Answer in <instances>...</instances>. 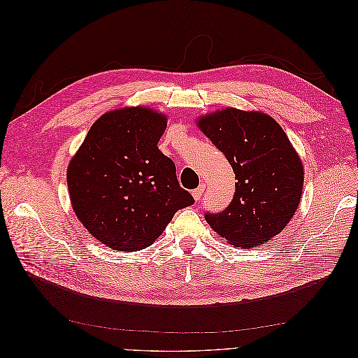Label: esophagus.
Returning <instances> with one entry per match:
<instances>
[{
    "label": "esophagus",
    "mask_w": 358,
    "mask_h": 358,
    "mask_svg": "<svg viewBox=\"0 0 358 358\" xmlns=\"http://www.w3.org/2000/svg\"><path fill=\"white\" fill-rule=\"evenodd\" d=\"M203 192H204V185H200L199 188H196L192 191V197L196 201H200V199L203 197Z\"/></svg>",
    "instance_id": "obj_1"
}]
</instances>
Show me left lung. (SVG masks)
I'll return each mask as SVG.
<instances>
[{
    "label": "left lung",
    "mask_w": 358,
    "mask_h": 358,
    "mask_svg": "<svg viewBox=\"0 0 358 358\" xmlns=\"http://www.w3.org/2000/svg\"><path fill=\"white\" fill-rule=\"evenodd\" d=\"M204 136L229 159L236 175L231 203L204 218L237 248L263 245L282 231L296 213L303 166L273 117L224 109L199 119Z\"/></svg>",
    "instance_id": "1"
}]
</instances>
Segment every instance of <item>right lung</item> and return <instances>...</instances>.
I'll return each instance as SVG.
<instances>
[{
	"label": "right lung",
	"instance_id": "1",
	"mask_svg": "<svg viewBox=\"0 0 358 358\" xmlns=\"http://www.w3.org/2000/svg\"><path fill=\"white\" fill-rule=\"evenodd\" d=\"M167 119L125 107L96 119L70 161L67 185L76 216L96 241L133 252L154 243L194 199L176 166L158 149Z\"/></svg>",
	"mask_w": 358,
	"mask_h": 358
}]
</instances>
